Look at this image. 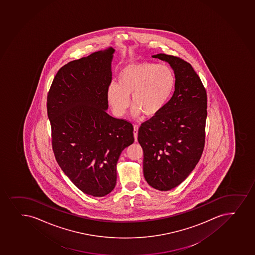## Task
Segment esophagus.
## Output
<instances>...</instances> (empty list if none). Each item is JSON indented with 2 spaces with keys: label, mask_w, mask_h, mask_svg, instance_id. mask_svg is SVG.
Returning a JSON list of instances; mask_svg holds the SVG:
<instances>
[{
  "label": "esophagus",
  "mask_w": 255,
  "mask_h": 255,
  "mask_svg": "<svg viewBox=\"0 0 255 255\" xmlns=\"http://www.w3.org/2000/svg\"><path fill=\"white\" fill-rule=\"evenodd\" d=\"M138 129H139V126L134 125V137L135 142L137 141Z\"/></svg>",
  "instance_id": "esophagus-1"
}]
</instances>
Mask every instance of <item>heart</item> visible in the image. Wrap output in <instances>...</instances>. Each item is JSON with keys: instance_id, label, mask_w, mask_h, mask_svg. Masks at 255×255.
<instances>
[{"instance_id": "obj_1", "label": "heart", "mask_w": 255, "mask_h": 255, "mask_svg": "<svg viewBox=\"0 0 255 255\" xmlns=\"http://www.w3.org/2000/svg\"><path fill=\"white\" fill-rule=\"evenodd\" d=\"M176 83L174 70L165 64L152 62L132 63L119 74L118 84L107 89V100L114 115L122 117L129 108L131 95V114L139 117H154L163 110L174 93Z\"/></svg>"}]
</instances>
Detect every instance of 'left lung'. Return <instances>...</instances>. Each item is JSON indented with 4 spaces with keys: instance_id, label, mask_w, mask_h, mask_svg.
<instances>
[{
    "instance_id": "1",
    "label": "left lung",
    "mask_w": 255,
    "mask_h": 255,
    "mask_svg": "<svg viewBox=\"0 0 255 255\" xmlns=\"http://www.w3.org/2000/svg\"><path fill=\"white\" fill-rule=\"evenodd\" d=\"M175 72V92L165 108L141 124L138 141L143 149L146 182L159 191L182 183L200 159L205 142L207 93L192 65L170 55H153Z\"/></svg>"
}]
</instances>
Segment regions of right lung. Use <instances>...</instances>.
Listing matches in <instances>:
<instances>
[{
  "label": "right lung",
  "instance_id": "1",
  "mask_svg": "<svg viewBox=\"0 0 255 255\" xmlns=\"http://www.w3.org/2000/svg\"><path fill=\"white\" fill-rule=\"evenodd\" d=\"M115 52L109 47L67 63L47 95L56 160L81 192L93 197L114 190L119 157L134 142L131 124L107 113Z\"/></svg>",
  "mask_w": 255,
  "mask_h": 255
}]
</instances>
